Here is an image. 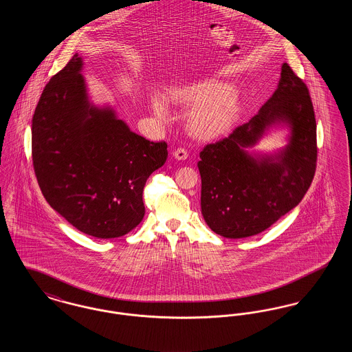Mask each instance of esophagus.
I'll use <instances>...</instances> for the list:
<instances>
[{"label": "esophagus", "instance_id": "obj_1", "mask_svg": "<svg viewBox=\"0 0 352 352\" xmlns=\"http://www.w3.org/2000/svg\"><path fill=\"white\" fill-rule=\"evenodd\" d=\"M187 151L182 149V148H179V149H177V151H173V157L177 160V161H184L186 158H187Z\"/></svg>", "mask_w": 352, "mask_h": 352}]
</instances>
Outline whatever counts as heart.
<instances>
[{
	"mask_svg": "<svg viewBox=\"0 0 352 352\" xmlns=\"http://www.w3.org/2000/svg\"><path fill=\"white\" fill-rule=\"evenodd\" d=\"M171 107L188 109L184 128L194 140L212 142L226 137L239 118L240 102L234 87L218 78L190 79L171 85L165 94L151 96V111L161 121L170 118Z\"/></svg>",
	"mask_w": 352,
	"mask_h": 352,
	"instance_id": "heart-1",
	"label": "heart"
}]
</instances>
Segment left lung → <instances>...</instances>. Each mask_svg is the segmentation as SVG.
I'll return each instance as SVG.
<instances>
[{
  "label": "left lung",
  "instance_id": "1",
  "mask_svg": "<svg viewBox=\"0 0 352 352\" xmlns=\"http://www.w3.org/2000/svg\"><path fill=\"white\" fill-rule=\"evenodd\" d=\"M273 129H287V145L251 152ZM317 164V124L306 84L283 65L277 89L250 122L201 153V215L223 237L265 231L309 190Z\"/></svg>",
  "mask_w": 352,
  "mask_h": 352
}]
</instances>
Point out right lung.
Masks as SVG:
<instances>
[{
	"label": "right lung",
	"instance_id": "obj_1",
	"mask_svg": "<svg viewBox=\"0 0 352 352\" xmlns=\"http://www.w3.org/2000/svg\"><path fill=\"white\" fill-rule=\"evenodd\" d=\"M75 54L45 87L32 125L33 165L51 207L80 232L120 237L145 215L142 191L166 142L134 133L109 104L91 100Z\"/></svg>",
	"mask_w": 352,
	"mask_h": 352
}]
</instances>
